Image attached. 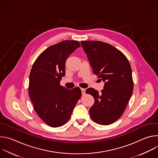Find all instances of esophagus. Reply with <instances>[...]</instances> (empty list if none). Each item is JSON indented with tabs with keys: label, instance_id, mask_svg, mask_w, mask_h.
Returning a JSON list of instances; mask_svg holds the SVG:
<instances>
[{
	"label": "esophagus",
	"instance_id": "esophagus-1",
	"mask_svg": "<svg viewBox=\"0 0 158 158\" xmlns=\"http://www.w3.org/2000/svg\"><path fill=\"white\" fill-rule=\"evenodd\" d=\"M81 88H82V89H84V88H85L83 85H81Z\"/></svg>",
	"mask_w": 158,
	"mask_h": 158
}]
</instances>
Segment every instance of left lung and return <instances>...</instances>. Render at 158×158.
<instances>
[{
  "mask_svg": "<svg viewBox=\"0 0 158 158\" xmlns=\"http://www.w3.org/2000/svg\"><path fill=\"white\" fill-rule=\"evenodd\" d=\"M79 42L64 40L49 47L36 59L29 76V95L39 118L52 127L63 126L71 116L81 96V91L60 84L65 74L67 58L77 48Z\"/></svg>",
  "mask_w": 158,
  "mask_h": 158,
  "instance_id": "obj_1",
  "label": "left lung"
}]
</instances>
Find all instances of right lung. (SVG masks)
<instances>
[{
    "mask_svg": "<svg viewBox=\"0 0 158 158\" xmlns=\"http://www.w3.org/2000/svg\"><path fill=\"white\" fill-rule=\"evenodd\" d=\"M82 46L93 73L105 82L101 93L91 95L94 104L89 109L91 119L109 125L123 114L132 94L134 84L130 64L118 49L101 41H86Z\"/></svg>",
    "mask_w": 158,
    "mask_h": 158,
    "instance_id": "right-lung-1",
    "label": "right lung"
}]
</instances>
